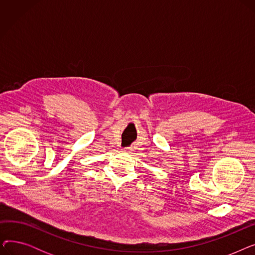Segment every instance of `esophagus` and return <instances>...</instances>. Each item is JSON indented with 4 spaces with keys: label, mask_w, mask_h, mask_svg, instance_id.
Returning <instances> with one entry per match:
<instances>
[{
    "label": "esophagus",
    "mask_w": 255,
    "mask_h": 255,
    "mask_svg": "<svg viewBox=\"0 0 255 255\" xmlns=\"http://www.w3.org/2000/svg\"><path fill=\"white\" fill-rule=\"evenodd\" d=\"M124 151H125V152H128V151H130V149H127V148H126V149H124Z\"/></svg>",
    "instance_id": "obj_1"
}]
</instances>
